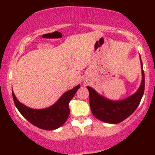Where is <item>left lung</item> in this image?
<instances>
[{
  "label": "left lung",
  "mask_w": 155,
  "mask_h": 155,
  "mask_svg": "<svg viewBox=\"0 0 155 155\" xmlns=\"http://www.w3.org/2000/svg\"><path fill=\"white\" fill-rule=\"evenodd\" d=\"M142 80L139 88L132 95L123 100L112 101L87 87L90 92V105L92 113L97 120L109 124H117L130 116L139 105L144 92L145 81L143 64L140 57Z\"/></svg>",
  "instance_id": "1"
}]
</instances>
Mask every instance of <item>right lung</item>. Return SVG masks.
<instances>
[{"mask_svg": "<svg viewBox=\"0 0 155 155\" xmlns=\"http://www.w3.org/2000/svg\"><path fill=\"white\" fill-rule=\"evenodd\" d=\"M80 87L78 84L72 90H68L49 107L41 109L29 108L17 100L12 90V97L16 107L28 122L38 128L53 130L61 127L66 122L70 114L69 102Z\"/></svg>", "mask_w": 155, "mask_h": 155, "instance_id": "obj_1", "label": "right lung"}]
</instances>
